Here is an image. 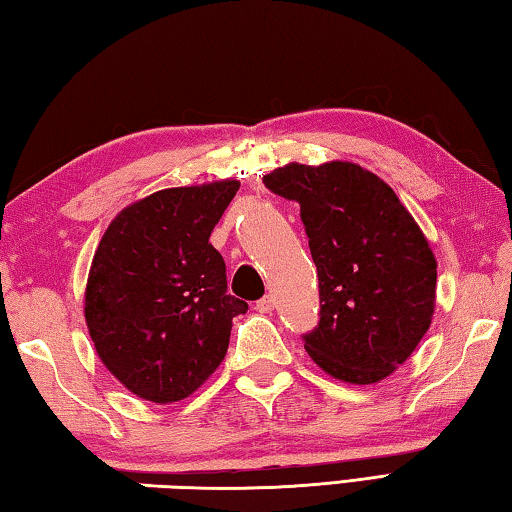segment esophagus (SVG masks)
<instances>
[{"mask_svg":"<svg viewBox=\"0 0 512 512\" xmlns=\"http://www.w3.org/2000/svg\"><path fill=\"white\" fill-rule=\"evenodd\" d=\"M273 307H275V300L271 296H264L262 300H257V305H255L259 314H271Z\"/></svg>","mask_w":512,"mask_h":512,"instance_id":"1","label":"esophagus"}]
</instances>
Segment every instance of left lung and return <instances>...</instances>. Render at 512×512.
<instances>
[{"label":"left lung","instance_id":"left-lung-1","mask_svg":"<svg viewBox=\"0 0 512 512\" xmlns=\"http://www.w3.org/2000/svg\"><path fill=\"white\" fill-rule=\"evenodd\" d=\"M300 203L318 268L320 323L305 336L316 366L345 384L386 379L418 348L436 309L438 264L397 194L354 162H291L266 173Z\"/></svg>","mask_w":512,"mask_h":512}]
</instances>
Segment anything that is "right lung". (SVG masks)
Wrapping results in <instances>:
<instances>
[{
    "mask_svg": "<svg viewBox=\"0 0 512 512\" xmlns=\"http://www.w3.org/2000/svg\"><path fill=\"white\" fill-rule=\"evenodd\" d=\"M239 180L160 189L103 232L85 284V325L103 366L133 395L171 404L198 391L228 352L244 300L228 296L210 244Z\"/></svg>",
    "mask_w": 512,
    "mask_h": 512,
    "instance_id": "right-lung-1",
    "label": "right lung"
}]
</instances>
